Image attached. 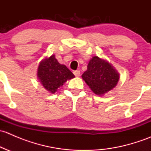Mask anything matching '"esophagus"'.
<instances>
[{
    "instance_id": "obj_1",
    "label": "esophagus",
    "mask_w": 151,
    "mask_h": 151,
    "mask_svg": "<svg viewBox=\"0 0 151 151\" xmlns=\"http://www.w3.org/2000/svg\"><path fill=\"white\" fill-rule=\"evenodd\" d=\"M74 74L76 76V77H80V71L79 70H77V71H74Z\"/></svg>"
}]
</instances>
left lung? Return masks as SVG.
Segmentation results:
<instances>
[{
  "instance_id": "8db88e82",
  "label": "left lung",
  "mask_w": 151,
  "mask_h": 151,
  "mask_svg": "<svg viewBox=\"0 0 151 151\" xmlns=\"http://www.w3.org/2000/svg\"><path fill=\"white\" fill-rule=\"evenodd\" d=\"M82 77L93 92L99 96L104 95L115 88L120 78L116 69L98 56L90 60L88 68Z\"/></svg>"
}]
</instances>
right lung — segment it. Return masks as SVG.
I'll return each mask as SVG.
<instances>
[{
  "instance_id": "right-lung-1",
  "label": "right lung",
  "mask_w": 151,
  "mask_h": 151,
  "mask_svg": "<svg viewBox=\"0 0 151 151\" xmlns=\"http://www.w3.org/2000/svg\"><path fill=\"white\" fill-rule=\"evenodd\" d=\"M37 77L47 91L55 93L58 88L75 76L65 65L59 63L55 55H52L40 62L38 67Z\"/></svg>"
}]
</instances>
